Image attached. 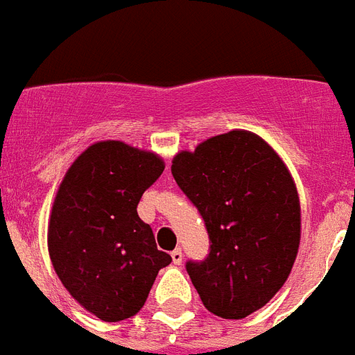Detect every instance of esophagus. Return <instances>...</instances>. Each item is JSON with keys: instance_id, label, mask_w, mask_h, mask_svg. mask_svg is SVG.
<instances>
[{"instance_id": "obj_1", "label": "esophagus", "mask_w": 355, "mask_h": 355, "mask_svg": "<svg viewBox=\"0 0 355 355\" xmlns=\"http://www.w3.org/2000/svg\"><path fill=\"white\" fill-rule=\"evenodd\" d=\"M171 259H173V263H175V265L182 263V259H184L182 250H180V248H175V250L171 252Z\"/></svg>"}]
</instances>
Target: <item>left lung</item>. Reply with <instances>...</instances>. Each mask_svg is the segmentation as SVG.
Returning <instances> with one entry per match:
<instances>
[{"mask_svg":"<svg viewBox=\"0 0 355 355\" xmlns=\"http://www.w3.org/2000/svg\"><path fill=\"white\" fill-rule=\"evenodd\" d=\"M178 188L205 221L210 252L186 261L208 311L245 319L291 272L300 243V202L280 156L247 130L214 136L175 156Z\"/></svg>","mask_w":355,"mask_h":355,"instance_id":"1","label":"left lung"}]
</instances>
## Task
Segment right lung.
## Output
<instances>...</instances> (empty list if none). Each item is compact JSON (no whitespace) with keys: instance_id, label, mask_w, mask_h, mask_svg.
Listing matches in <instances>:
<instances>
[{"instance_id":"add662e5","label":"right lung","mask_w":355,"mask_h":355,"mask_svg":"<svg viewBox=\"0 0 355 355\" xmlns=\"http://www.w3.org/2000/svg\"><path fill=\"white\" fill-rule=\"evenodd\" d=\"M162 171L155 153L99 141L71 164L55 197L47 230L55 272L105 322L138 313L158 270L171 263L136 210Z\"/></svg>"}]
</instances>
